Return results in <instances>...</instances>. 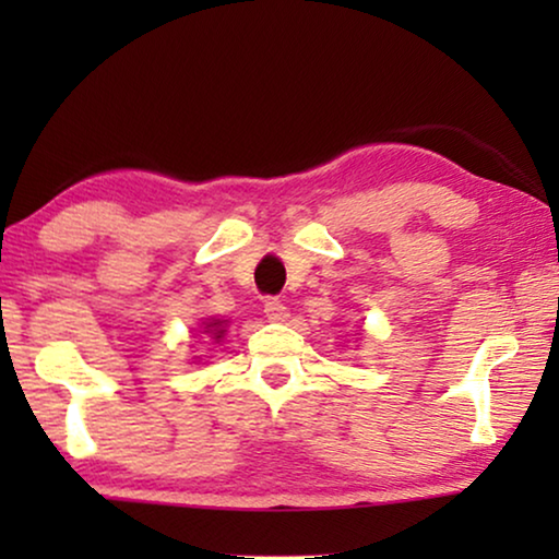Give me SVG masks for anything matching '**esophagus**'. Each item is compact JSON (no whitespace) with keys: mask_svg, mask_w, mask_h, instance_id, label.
Here are the masks:
<instances>
[{"mask_svg":"<svg viewBox=\"0 0 559 559\" xmlns=\"http://www.w3.org/2000/svg\"><path fill=\"white\" fill-rule=\"evenodd\" d=\"M264 312H266V318L272 320V323H285V320L289 318V312H287V305L282 302V300H266L264 302Z\"/></svg>","mask_w":559,"mask_h":559,"instance_id":"1","label":"esophagus"}]
</instances>
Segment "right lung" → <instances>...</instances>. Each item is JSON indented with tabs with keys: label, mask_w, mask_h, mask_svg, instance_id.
Returning <instances> with one entry per match:
<instances>
[{
	"label": "right lung",
	"mask_w": 559,
	"mask_h": 559,
	"mask_svg": "<svg viewBox=\"0 0 559 559\" xmlns=\"http://www.w3.org/2000/svg\"><path fill=\"white\" fill-rule=\"evenodd\" d=\"M224 328H226V320H209V323H205V331L203 333H211V338L213 341H221L224 338Z\"/></svg>",
	"instance_id": "1"
}]
</instances>
